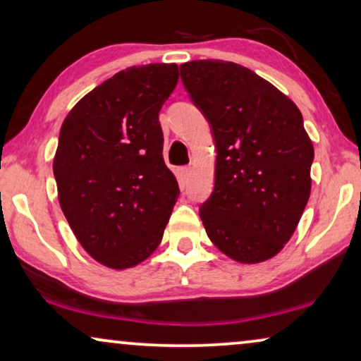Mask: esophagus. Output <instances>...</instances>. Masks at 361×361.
<instances>
[{
	"label": "esophagus",
	"mask_w": 361,
	"mask_h": 361,
	"mask_svg": "<svg viewBox=\"0 0 361 361\" xmlns=\"http://www.w3.org/2000/svg\"><path fill=\"white\" fill-rule=\"evenodd\" d=\"M190 174H192V169H190V167H180V169L177 171V176H179V179H180L182 182H187V180H189Z\"/></svg>",
	"instance_id": "34e87169"
}]
</instances>
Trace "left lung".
Masks as SVG:
<instances>
[{"label": "left lung", "instance_id": "left-lung-1", "mask_svg": "<svg viewBox=\"0 0 361 361\" xmlns=\"http://www.w3.org/2000/svg\"><path fill=\"white\" fill-rule=\"evenodd\" d=\"M180 78L216 147L214 192L199 212L207 235L238 263L271 259L298 228L310 195L314 146L302 115L240 63L185 62Z\"/></svg>", "mask_w": 361, "mask_h": 361}]
</instances>
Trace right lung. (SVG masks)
I'll use <instances>...</instances> for the list:
<instances>
[{"mask_svg":"<svg viewBox=\"0 0 361 361\" xmlns=\"http://www.w3.org/2000/svg\"><path fill=\"white\" fill-rule=\"evenodd\" d=\"M177 80L176 63L130 67L87 93L62 123L59 204L78 243L106 268L149 258L179 197L159 123Z\"/></svg>","mask_w":361,"mask_h":361,"instance_id":"add662e5","label":"right lung"}]
</instances>
